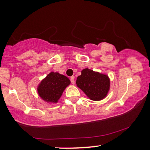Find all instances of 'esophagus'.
<instances>
[{"instance_id":"obj_1","label":"esophagus","mask_w":150,"mask_h":150,"mask_svg":"<svg viewBox=\"0 0 150 150\" xmlns=\"http://www.w3.org/2000/svg\"><path fill=\"white\" fill-rule=\"evenodd\" d=\"M70 80H71V83L73 85L75 83V77H74V76H72V77H71Z\"/></svg>"}]
</instances>
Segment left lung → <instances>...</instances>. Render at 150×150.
Here are the masks:
<instances>
[{
	"mask_svg": "<svg viewBox=\"0 0 150 150\" xmlns=\"http://www.w3.org/2000/svg\"><path fill=\"white\" fill-rule=\"evenodd\" d=\"M76 83L91 100L96 101L104 98L110 88L108 76L88 69L81 71V75L77 77Z\"/></svg>",
	"mask_w": 150,
	"mask_h": 150,
	"instance_id": "obj_1",
	"label": "left lung"
}]
</instances>
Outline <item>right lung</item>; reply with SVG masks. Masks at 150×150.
<instances>
[{"label":"right lung","mask_w":150,"mask_h":150,"mask_svg":"<svg viewBox=\"0 0 150 150\" xmlns=\"http://www.w3.org/2000/svg\"><path fill=\"white\" fill-rule=\"evenodd\" d=\"M70 83V80L66 76L51 72L40 83L38 89V94L45 101L56 103Z\"/></svg>","instance_id":"right-lung-1"}]
</instances>
